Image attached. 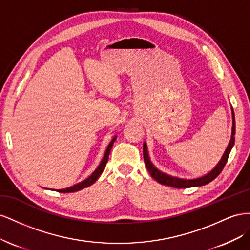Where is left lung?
<instances>
[{
  "mask_svg": "<svg viewBox=\"0 0 250 250\" xmlns=\"http://www.w3.org/2000/svg\"><path fill=\"white\" fill-rule=\"evenodd\" d=\"M233 121H232V133H231V139L229 145H228L226 151L222 157V159L218 163V166L213 168L209 174L206 176H203L201 178H198V179H192V180H183L179 179V178H175L172 176H168L161 173L160 170L157 169L153 165L152 162L149 161L148 155H147V149H146V145L144 144V159H145V165L148 170V173L151 174V176L154 178V179L159 182L163 185H167V187H172V188H194V187H201V185H205L209 182H211L215 178L219 176V174L222 172V169L224 168L226 162L228 160V156H229V153L231 151V148L234 144V133H236V123H234V115L232 116Z\"/></svg>",
  "mask_w": 250,
  "mask_h": 250,
  "instance_id": "1",
  "label": "left lung"
}]
</instances>
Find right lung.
<instances>
[{
  "mask_svg": "<svg viewBox=\"0 0 250 250\" xmlns=\"http://www.w3.org/2000/svg\"><path fill=\"white\" fill-rule=\"evenodd\" d=\"M114 141H115V138H114V139L110 142V145L108 146V147H106V151H105V153H104V158H103V160H102V162H101V165H99V167L94 170L93 174H92L89 178H87V179H85V180H83V181H82V182H80V183H77V184L73 185V187L65 188V189H58V191H59V192H73V191H77V190L83 189L84 188L90 187V185L93 184V183L98 179V177L101 176L102 173L104 172V167H105V166H106V162H108L109 155H110V152H111V148H112V146H113Z\"/></svg>",
  "mask_w": 250,
  "mask_h": 250,
  "instance_id": "obj_1",
  "label": "right lung"
}]
</instances>
